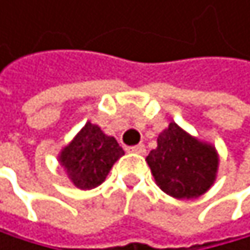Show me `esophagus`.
Here are the masks:
<instances>
[{
    "label": "esophagus",
    "mask_w": 250,
    "mask_h": 250,
    "mask_svg": "<svg viewBox=\"0 0 250 250\" xmlns=\"http://www.w3.org/2000/svg\"><path fill=\"white\" fill-rule=\"evenodd\" d=\"M127 153H136V154H146V146L144 144H138V146L129 147Z\"/></svg>",
    "instance_id": "obj_1"
}]
</instances>
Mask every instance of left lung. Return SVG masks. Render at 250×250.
<instances>
[{"label":"left lung","mask_w":250,"mask_h":250,"mask_svg":"<svg viewBox=\"0 0 250 250\" xmlns=\"http://www.w3.org/2000/svg\"><path fill=\"white\" fill-rule=\"evenodd\" d=\"M156 185L175 199H195L216 181L219 154L213 144L201 141L171 121L147 156Z\"/></svg>","instance_id":"left-lung-1"}]
</instances>
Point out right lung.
<instances>
[{"label":"right lung","instance_id":"add662e5","mask_svg":"<svg viewBox=\"0 0 250 250\" xmlns=\"http://www.w3.org/2000/svg\"><path fill=\"white\" fill-rule=\"evenodd\" d=\"M124 156L114 136L104 133L91 121L75 135L58 154L60 165L75 188L90 190L106 180L114 163Z\"/></svg>","mask_w":250,"mask_h":250}]
</instances>
